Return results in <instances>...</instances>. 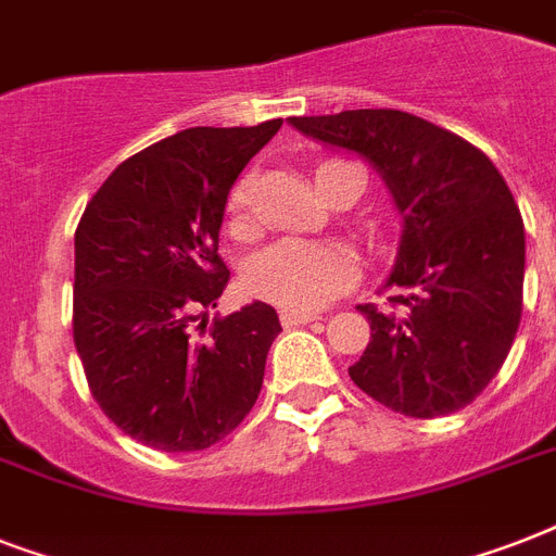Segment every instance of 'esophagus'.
<instances>
[{"mask_svg":"<svg viewBox=\"0 0 556 556\" xmlns=\"http://www.w3.org/2000/svg\"><path fill=\"white\" fill-rule=\"evenodd\" d=\"M279 320L286 329H294V326H305V323H314L320 320V314L314 312H282L279 314Z\"/></svg>","mask_w":556,"mask_h":556,"instance_id":"obj_1","label":"esophagus"}]
</instances>
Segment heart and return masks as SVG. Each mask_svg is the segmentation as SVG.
I'll list each match as a JSON object with an SVG mask.
<instances>
[{"label": "heart", "mask_w": 556, "mask_h": 556, "mask_svg": "<svg viewBox=\"0 0 556 556\" xmlns=\"http://www.w3.org/2000/svg\"><path fill=\"white\" fill-rule=\"evenodd\" d=\"M244 207H248V181L236 185L230 192V213L239 230L248 227ZM355 277L357 262L343 244L282 239L248 262L244 286L253 296L288 312H317L343 294Z\"/></svg>", "instance_id": "heart-1"}]
</instances>
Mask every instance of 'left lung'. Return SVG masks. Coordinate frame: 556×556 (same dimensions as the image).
<instances>
[{
	"mask_svg": "<svg viewBox=\"0 0 556 556\" xmlns=\"http://www.w3.org/2000/svg\"><path fill=\"white\" fill-rule=\"evenodd\" d=\"M288 124L369 161L401 216L383 282L395 308L357 305L371 340L352 380L409 418L467 406L505 364L522 317L526 227L500 169L465 138L397 109Z\"/></svg>",
	"mask_w": 556,
	"mask_h": 556,
	"instance_id": "obj_1",
	"label": "left lung"
}]
</instances>
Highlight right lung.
<instances>
[{
	"mask_svg": "<svg viewBox=\"0 0 556 556\" xmlns=\"http://www.w3.org/2000/svg\"><path fill=\"white\" fill-rule=\"evenodd\" d=\"M279 126L169 135L124 161L77 225L74 346L100 409L147 447H210L260 397L277 312L256 300L210 331L198 320L230 279L216 253L227 192Z\"/></svg>",
	"mask_w": 556,
	"mask_h": 556,
	"instance_id": "obj_1",
	"label": "right lung"
}]
</instances>
